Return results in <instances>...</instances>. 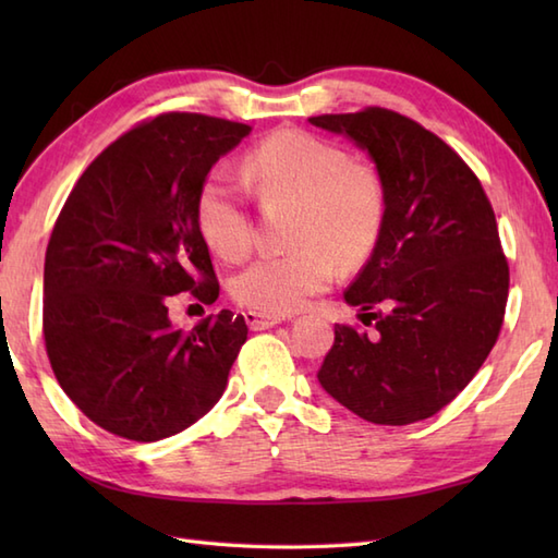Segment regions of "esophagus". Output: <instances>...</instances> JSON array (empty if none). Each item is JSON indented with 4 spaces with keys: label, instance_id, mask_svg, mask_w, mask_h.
Instances as JSON below:
<instances>
[{
    "label": "esophagus",
    "instance_id": "esophagus-1",
    "mask_svg": "<svg viewBox=\"0 0 558 558\" xmlns=\"http://www.w3.org/2000/svg\"><path fill=\"white\" fill-rule=\"evenodd\" d=\"M244 322H246V326L252 328V330H266V328L278 326L282 318L280 316H270V314H260V312H246L244 314Z\"/></svg>",
    "mask_w": 558,
    "mask_h": 558
}]
</instances>
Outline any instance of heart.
<instances>
[{"instance_id":"heart-1","label":"heart","mask_w":558,"mask_h":558,"mask_svg":"<svg viewBox=\"0 0 558 558\" xmlns=\"http://www.w3.org/2000/svg\"><path fill=\"white\" fill-rule=\"evenodd\" d=\"M240 182L213 172L196 196V225L222 260H240L254 240L246 192L264 204H292L288 254H264L232 278V298L260 314H292L324 292L340 264L376 246L386 220V189L372 165L350 160L330 141L280 129L246 150Z\"/></svg>"}]
</instances>
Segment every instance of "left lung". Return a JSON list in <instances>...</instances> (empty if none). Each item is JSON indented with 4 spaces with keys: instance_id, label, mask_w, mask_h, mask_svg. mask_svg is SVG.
<instances>
[{
    "instance_id": "8db88e82",
    "label": "left lung",
    "mask_w": 558,
    "mask_h": 558,
    "mask_svg": "<svg viewBox=\"0 0 558 558\" xmlns=\"http://www.w3.org/2000/svg\"><path fill=\"white\" fill-rule=\"evenodd\" d=\"M310 122L369 153L386 189L381 236L345 290L376 330L336 324L318 384L366 422L432 417L472 381L504 326L508 260L494 208L468 162L405 114L364 108Z\"/></svg>"
}]
</instances>
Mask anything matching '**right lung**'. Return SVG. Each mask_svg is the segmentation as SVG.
<instances>
[{
  "label": "right lung",
  "mask_w": 558,
  "mask_h": 558,
  "mask_svg": "<svg viewBox=\"0 0 558 558\" xmlns=\"http://www.w3.org/2000/svg\"><path fill=\"white\" fill-rule=\"evenodd\" d=\"M248 132L208 114H158L112 141L59 213L45 254V350L64 393L105 432L160 441L222 396L244 316L222 310L184 330L168 302L218 300L196 196Z\"/></svg>",
  "instance_id": "right-lung-1"
}]
</instances>
